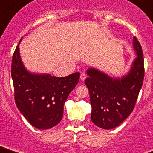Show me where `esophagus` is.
I'll return each instance as SVG.
<instances>
[{
	"instance_id": "obj_1",
	"label": "esophagus",
	"mask_w": 153,
	"mask_h": 153,
	"mask_svg": "<svg viewBox=\"0 0 153 153\" xmlns=\"http://www.w3.org/2000/svg\"><path fill=\"white\" fill-rule=\"evenodd\" d=\"M87 78V75L85 73H82L81 74V76H80V78H81V80H82V81H84V80L85 79V78Z\"/></svg>"
}]
</instances>
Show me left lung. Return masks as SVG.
<instances>
[{"instance_id": "8db88e82", "label": "left lung", "mask_w": 153, "mask_h": 153, "mask_svg": "<svg viewBox=\"0 0 153 153\" xmlns=\"http://www.w3.org/2000/svg\"><path fill=\"white\" fill-rule=\"evenodd\" d=\"M133 46L137 57L130 72L121 79L112 78L95 68H89L85 82L90 94L91 120L99 127L111 130L130 116L143 83L144 59L137 37Z\"/></svg>"}]
</instances>
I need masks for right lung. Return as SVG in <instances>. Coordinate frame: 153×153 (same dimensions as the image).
<instances>
[{"label": "right lung", "instance_id": "add662e5", "mask_svg": "<svg viewBox=\"0 0 153 153\" xmlns=\"http://www.w3.org/2000/svg\"><path fill=\"white\" fill-rule=\"evenodd\" d=\"M18 46L11 64L16 107L34 127L39 130L53 127L62 118L64 104L78 83L80 73L62 78L30 73L20 59Z\"/></svg>", "mask_w": 153, "mask_h": 153}]
</instances>
